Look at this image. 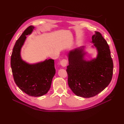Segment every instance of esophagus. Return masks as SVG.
I'll use <instances>...</instances> for the list:
<instances>
[{
  "label": "esophagus",
  "mask_w": 124,
  "mask_h": 124,
  "mask_svg": "<svg viewBox=\"0 0 124 124\" xmlns=\"http://www.w3.org/2000/svg\"><path fill=\"white\" fill-rule=\"evenodd\" d=\"M68 63V61L66 59H63L60 62V64L63 67H65L67 66Z\"/></svg>",
  "instance_id": "34e87169"
}]
</instances>
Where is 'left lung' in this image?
Segmentation results:
<instances>
[{
  "mask_svg": "<svg viewBox=\"0 0 124 124\" xmlns=\"http://www.w3.org/2000/svg\"><path fill=\"white\" fill-rule=\"evenodd\" d=\"M91 43L97 53L93 59H85V46L68 53V85L76 95L85 98L95 96L103 91L110 84L113 74L114 64L107 41L101 33L95 31Z\"/></svg>",
  "mask_w": 124,
  "mask_h": 124,
  "instance_id": "left-lung-1",
  "label": "left lung"
}]
</instances>
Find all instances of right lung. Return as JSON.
Listing matches in <instances>:
<instances>
[{
	"label": "right lung",
	"instance_id": "add662e5",
	"mask_svg": "<svg viewBox=\"0 0 124 124\" xmlns=\"http://www.w3.org/2000/svg\"><path fill=\"white\" fill-rule=\"evenodd\" d=\"M35 27L29 26L16 41L10 59V65L15 84L21 90L28 95L38 97L46 94L51 86L55 74L54 60L30 64L23 60L21 51L28 35Z\"/></svg>",
	"mask_w": 124,
	"mask_h": 124
}]
</instances>
